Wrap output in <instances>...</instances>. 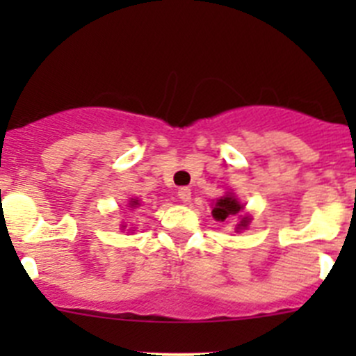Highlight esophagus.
I'll return each mask as SVG.
<instances>
[{"label": "esophagus", "instance_id": "1", "mask_svg": "<svg viewBox=\"0 0 356 356\" xmlns=\"http://www.w3.org/2000/svg\"><path fill=\"white\" fill-rule=\"evenodd\" d=\"M177 196H179V200L184 201V203H186V201L191 200V189H189V188H181L177 191Z\"/></svg>", "mask_w": 356, "mask_h": 356}]
</instances>
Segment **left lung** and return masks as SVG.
Here are the masks:
<instances>
[{
  "label": "left lung",
  "mask_w": 356,
  "mask_h": 356,
  "mask_svg": "<svg viewBox=\"0 0 356 356\" xmlns=\"http://www.w3.org/2000/svg\"><path fill=\"white\" fill-rule=\"evenodd\" d=\"M241 210H245V204L239 203L238 198H236L234 195H225V196H222L220 200H217L213 210H211V215H213L215 220L224 222L227 217L239 215V211ZM239 217H241V220H239L238 227H236L238 231L239 229H246L248 224H250V220H251L248 215H245V217H243V215H239Z\"/></svg>",
  "instance_id": "obj_1"
}]
</instances>
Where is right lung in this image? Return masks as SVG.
<instances>
[{
  "mask_svg": "<svg viewBox=\"0 0 356 356\" xmlns=\"http://www.w3.org/2000/svg\"><path fill=\"white\" fill-rule=\"evenodd\" d=\"M129 207H131V208H138L139 207V200H131Z\"/></svg>",
  "mask_w": 356,
  "mask_h": 356,
  "instance_id": "1",
  "label": "right lung"
}]
</instances>
